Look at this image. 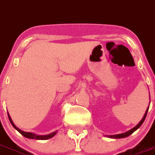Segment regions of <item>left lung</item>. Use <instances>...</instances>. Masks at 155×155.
I'll use <instances>...</instances> for the list:
<instances>
[{
    "label": "left lung",
    "instance_id": "8db88e82",
    "mask_svg": "<svg viewBox=\"0 0 155 155\" xmlns=\"http://www.w3.org/2000/svg\"><path fill=\"white\" fill-rule=\"evenodd\" d=\"M148 109H149V107H147V109L146 112H145L144 115H143V118L141 119L140 122L138 123V124L137 125V126H135L134 128H133L132 130H129L128 132H126V133H124V134H117V135H110V136H106V137H110V138H115V139H119V138H124V137H129L130 135H131L133 133H134V131H136V130H137V129H139L141 125L143 124V121L145 120V118H146V116H147V111H148Z\"/></svg>",
    "mask_w": 155,
    "mask_h": 155
}]
</instances>
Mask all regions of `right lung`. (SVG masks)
Instances as JSON below:
<instances>
[{
  "instance_id": "obj_1",
  "label": "right lung",
  "mask_w": 155,
  "mask_h": 155,
  "mask_svg": "<svg viewBox=\"0 0 155 155\" xmlns=\"http://www.w3.org/2000/svg\"><path fill=\"white\" fill-rule=\"evenodd\" d=\"M8 115L9 120H10V122L12 123V125L13 127H14L15 129L17 130V131L19 132L21 135L24 136V137H26V138H29V139H35V140H48V139H50V138L53 137L55 134H57V131H55V132H53V133H51V134H48V135L42 136V135H37V134H33V133H29V132H24V131H22V130H19V129H18V128L17 127V126H16L14 123H13L12 120V118H11V116L9 115L8 113Z\"/></svg>"
}]
</instances>
